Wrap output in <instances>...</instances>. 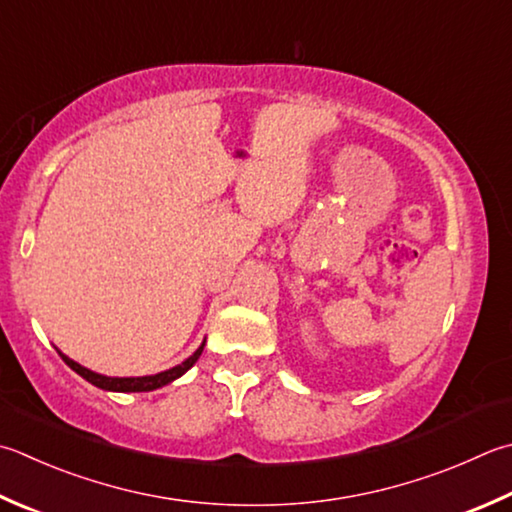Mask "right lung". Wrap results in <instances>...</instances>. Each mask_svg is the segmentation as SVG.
<instances>
[{"label":"right lung","mask_w":512,"mask_h":512,"mask_svg":"<svg viewBox=\"0 0 512 512\" xmlns=\"http://www.w3.org/2000/svg\"><path fill=\"white\" fill-rule=\"evenodd\" d=\"M202 350H205V341L200 343L198 350L189 356V359L182 361L176 368H169L165 372H158V374H149V376H106V374H98L89 368H84V365L75 363L73 359H69L64 352L57 350V354L62 356V361L69 365L73 372H77L86 379L89 383H93L95 388L106 390V392H151V390H158L162 385H169L171 381L180 379L182 374H185L189 368H194V363L200 359Z\"/></svg>","instance_id":"right-lung-1"}]
</instances>
